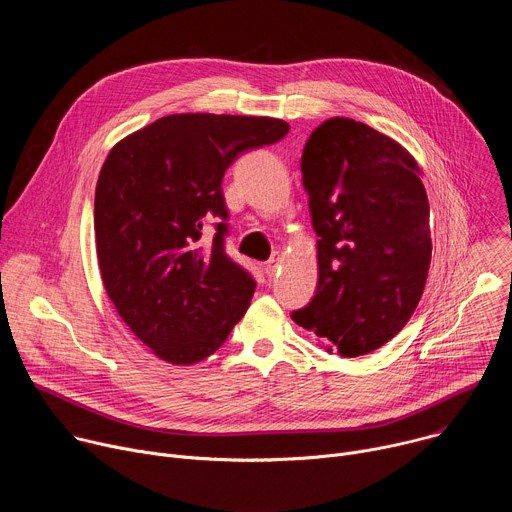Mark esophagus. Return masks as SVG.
Returning a JSON list of instances; mask_svg holds the SVG:
<instances>
[{
	"instance_id": "obj_1",
	"label": "esophagus",
	"mask_w": 512,
	"mask_h": 512,
	"mask_svg": "<svg viewBox=\"0 0 512 512\" xmlns=\"http://www.w3.org/2000/svg\"><path fill=\"white\" fill-rule=\"evenodd\" d=\"M279 261H281V259H279V253H275V255L265 263V267H263V269H265L267 277H273V275L277 273V269H279Z\"/></svg>"
}]
</instances>
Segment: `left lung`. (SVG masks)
Segmentation results:
<instances>
[{"mask_svg":"<svg viewBox=\"0 0 512 512\" xmlns=\"http://www.w3.org/2000/svg\"><path fill=\"white\" fill-rule=\"evenodd\" d=\"M318 239V289L291 314L326 350L369 354L415 312L429 263V202L413 156L346 117L316 127L302 154Z\"/></svg>","mask_w":512,"mask_h":512,"instance_id":"8db88e82","label":"left lung"}]
</instances>
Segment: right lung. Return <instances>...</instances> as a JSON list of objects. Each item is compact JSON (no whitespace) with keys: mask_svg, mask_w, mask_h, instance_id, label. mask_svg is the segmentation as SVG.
<instances>
[{"mask_svg":"<svg viewBox=\"0 0 512 512\" xmlns=\"http://www.w3.org/2000/svg\"><path fill=\"white\" fill-rule=\"evenodd\" d=\"M273 117L180 113L123 137L95 190L103 285L121 320L172 364L221 348L245 316L253 277L225 253L223 176L247 150L285 137ZM222 221L210 242L201 227Z\"/></svg>","mask_w":512,"mask_h":512,"instance_id":"obj_1","label":"right lung"}]
</instances>
